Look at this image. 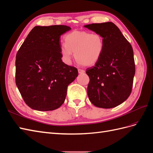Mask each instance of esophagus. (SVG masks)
<instances>
[{"label": "esophagus", "instance_id": "34e87169", "mask_svg": "<svg viewBox=\"0 0 153 153\" xmlns=\"http://www.w3.org/2000/svg\"><path fill=\"white\" fill-rule=\"evenodd\" d=\"M78 72H79V74H82V73H85V71L83 70V69H78Z\"/></svg>", "mask_w": 153, "mask_h": 153}]
</instances>
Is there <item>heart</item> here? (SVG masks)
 <instances>
[{
	"mask_svg": "<svg viewBox=\"0 0 153 153\" xmlns=\"http://www.w3.org/2000/svg\"><path fill=\"white\" fill-rule=\"evenodd\" d=\"M65 43L60 45L63 61L71 64L74 57L80 64L91 66L97 62L103 53L105 39L99 33L87 31H74L65 36Z\"/></svg>",
	"mask_w": 153,
	"mask_h": 153,
	"instance_id": "b5f03b06",
	"label": "heart"
}]
</instances>
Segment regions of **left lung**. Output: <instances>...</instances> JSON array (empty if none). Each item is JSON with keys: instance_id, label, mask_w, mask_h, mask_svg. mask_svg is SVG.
<instances>
[{"instance_id": "obj_1", "label": "left lung", "mask_w": 153, "mask_h": 153, "mask_svg": "<svg viewBox=\"0 0 153 153\" xmlns=\"http://www.w3.org/2000/svg\"><path fill=\"white\" fill-rule=\"evenodd\" d=\"M105 39L103 53L95 66L88 68L87 88L94 106L111 108L128 99L132 91L135 64L131 45L111 22L84 25Z\"/></svg>"}]
</instances>
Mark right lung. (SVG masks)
Returning <instances> with one entry per match:
<instances>
[{
    "label": "right lung",
    "mask_w": 153,
    "mask_h": 153,
    "mask_svg": "<svg viewBox=\"0 0 153 153\" xmlns=\"http://www.w3.org/2000/svg\"><path fill=\"white\" fill-rule=\"evenodd\" d=\"M71 29L65 25L36 26L19 49L16 83L26 104L38 111H51L64 102L76 68L62 60L60 36Z\"/></svg>",
    "instance_id": "obj_1"
}]
</instances>
